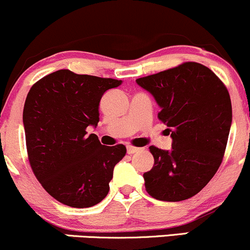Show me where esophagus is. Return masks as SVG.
<instances>
[{
	"mask_svg": "<svg viewBox=\"0 0 250 250\" xmlns=\"http://www.w3.org/2000/svg\"><path fill=\"white\" fill-rule=\"evenodd\" d=\"M139 149L140 148L134 147V146H128V147H127V153L128 154H134V153H136V151H139Z\"/></svg>",
	"mask_w": 250,
	"mask_h": 250,
	"instance_id": "1",
	"label": "esophagus"
}]
</instances>
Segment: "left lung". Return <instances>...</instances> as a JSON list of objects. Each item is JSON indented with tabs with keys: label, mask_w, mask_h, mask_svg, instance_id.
Listing matches in <instances>:
<instances>
[{
	"label": "left lung",
	"mask_w": 250,
	"mask_h": 250,
	"mask_svg": "<svg viewBox=\"0 0 250 250\" xmlns=\"http://www.w3.org/2000/svg\"><path fill=\"white\" fill-rule=\"evenodd\" d=\"M136 82L159 103L157 117L173 139L169 151L149 147L154 166L143 174L146 190L160 201L187 200L206 187L225 156L231 125L228 89L197 62L181 63Z\"/></svg>",
	"instance_id": "obj_1"
}]
</instances>
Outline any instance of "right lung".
Instances as JSON below:
<instances>
[{
    "mask_svg": "<svg viewBox=\"0 0 250 250\" xmlns=\"http://www.w3.org/2000/svg\"><path fill=\"white\" fill-rule=\"evenodd\" d=\"M121 80L54 71L34 83L25 99L23 125L33 173L50 196L65 206L88 208L107 196L125 146L105 147L89 125L99 123V105Z\"/></svg>",
    "mask_w": 250,
    "mask_h": 250,
    "instance_id": "obj_1",
    "label": "right lung"
}]
</instances>
